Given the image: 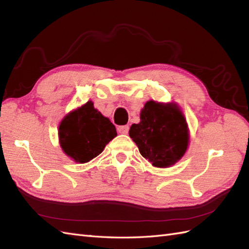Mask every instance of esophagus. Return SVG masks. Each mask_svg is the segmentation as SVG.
Returning <instances> with one entry per match:
<instances>
[{
    "label": "esophagus",
    "mask_w": 249,
    "mask_h": 249,
    "mask_svg": "<svg viewBox=\"0 0 249 249\" xmlns=\"http://www.w3.org/2000/svg\"><path fill=\"white\" fill-rule=\"evenodd\" d=\"M129 125H119L117 127V131L120 133V134H127V132H129Z\"/></svg>",
    "instance_id": "34e87169"
}]
</instances>
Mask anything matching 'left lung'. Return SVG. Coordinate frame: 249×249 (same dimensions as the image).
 <instances>
[{
  "label": "left lung",
  "instance_id": "left-lung-1",
  "mask_svg": "<svg viewBox=\"0 0 249 249\" xmlns=\"http://www.w3.org/2000/svg\"><path fill=\"white\" fill-rule=\"evenodd\" d=\"M130 137L143 158L156 167H168L182 158L189 141L184 115L176 105L149 101L140 123L131 125Z\"/></svg>",
  "mask_w": 249,
  "mask_h": 249
}]
</instances>
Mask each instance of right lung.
<instances>
[{"instance_id":"add662e5","label":"right lung","mask_w":249,"mask_h":249,"mask_svg":"<svg viewBox=\"0 0 249 249\" xmlns=\"http://www.w3.org/2000/svg\"><path fill=\"white\" fill-rule=\"evenodd\" d=\"M117 135L109 118L94 109L92 102L66 115L59 126V140L64 153L80 163L99 156Z\"/></svg>"}]
</instances>
